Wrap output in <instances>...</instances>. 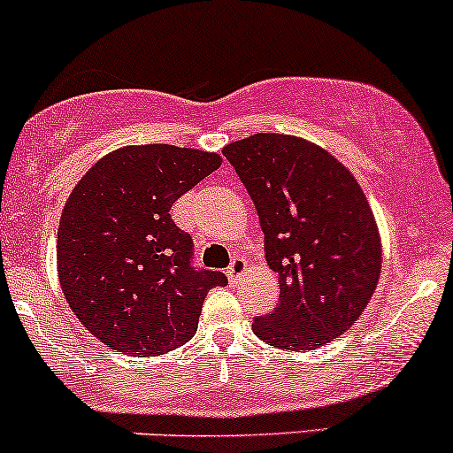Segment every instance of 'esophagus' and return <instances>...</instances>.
<instances>
[{"mask_svg": "<svg viewBox=\"0 0 453 453\" xmlns=\"http://www.w3.org/2000/svg\"><path fill=\"white\" fill-rule=\"evenodd\" d=\"M246 269H248V261L243 257H235L231 261V265H228V269H226V276H228V280L231 282H237L240 280V278L243 276V273H246Z\"/></svg>", "mask_w": 453, "mask_h": 453, "instance_id": "obj_1", "label": "esophagus"}]
</instances>
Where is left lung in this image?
I'll return each mask as SVG.
<instances>
[{
	"mask_svg": "<svg viewBox=\"0 0 453 453\" xmlns=\"http://www.w3.org/2000/svg\"><path fill=\"white\" fill-rule=\"evenodd\" d=\"M257 207L280 302L252 332L310 350L362 317L380 276V237L362 186L323 147L258 132L222 150Z\"/></svg>",
	"mask_w": 453,
	"mask_h": 453,
	"instance_id": "1",
	"label": "left lung"
}]
</instances>
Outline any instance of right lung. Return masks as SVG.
I'll list each match as a JSON object with an SVG mask.
<instances>
[{"label":"right lung","mask_w":453,"mask_h":453,"mask_svg":"<svg viewBox=\"0 0 453 453\" xmlns=\"http://www.w3.org/2000/svg\"><path fill=\"white\" fill-rule=\"evenodd\" d=\"M222 165L210 151L130 145L85 173L65 201L58 272L65 302L91 336L126 355L181 347L222 272L192 267V237L173 203Z\"/></svg>","instance_id":"1"}]
</instances>
